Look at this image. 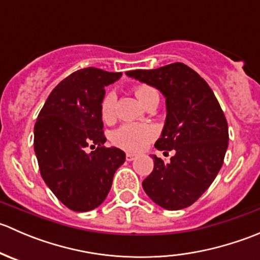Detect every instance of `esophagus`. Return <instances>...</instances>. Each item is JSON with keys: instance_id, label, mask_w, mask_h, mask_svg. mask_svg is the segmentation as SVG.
<instances>
[{"instance_id": "obj_1", "label": "esophagus", "mask_w": 260, "mask_h": 260, "mask_svg": "<svg viewBox=\"0 0 260 260\" xmlns=\"http://www.w3.org/2000/svg\"><path fill=\"white\" fill-rule=\"evenodd\" d=\"M125 158H127V161H133V159L137 158V154L135 153H131V152H128L127 156H125Z\"/></svg>"}]
</instances>
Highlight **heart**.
<instances>
[{"mask_svg": "<svg viewBox=\"0 0 260 260\" xmlns=\"http://www.w3.org/2000/svg\"><path fill=\"white\" fill-rule=\"evenodd\" d=\"M153 91V89L146 85L137 86L135 89V94L140 102H142L145 96ZM114 104L115 98L113 94H108L102 102L101 113L104 122L109 123L114 119ZM152 137H153V129L149 125L127 123L114 131L112 138H113L115 145L122 147V148L128 149V151H138V149L143 148Z\"/></svg>", "mask_w": 260, "mask_h": 260, "instance_id": "heart-1", "label": "heart"}]
</instances>
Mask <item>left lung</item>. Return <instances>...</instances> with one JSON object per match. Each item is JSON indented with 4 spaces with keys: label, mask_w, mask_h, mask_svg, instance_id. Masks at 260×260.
Returning <instances> with one entry per match:
<instances>
[{
    "label": "left lung",
    "mask_w": 260,
    "mask_h": 260,
    "mask_svg": "<svg viewBox=\"0 0 260 260\" xmlns=\"http://www.w3.org/2000/svg\"><path fill=\"white\" fill-rule=\"evenodd\" d=\"M125 74L165 96L166 119L154 147L175 151L169 164L152 154L154 167L143 190L166 210L187 208L208 190L226 153L229 132L219 102L209 84L182 62Z\"/></svg>",
    "instance_id": "left-lung-1"
}]
</instances>
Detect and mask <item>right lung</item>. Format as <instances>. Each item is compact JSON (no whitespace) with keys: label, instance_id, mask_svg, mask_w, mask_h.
<instances>
[{"label":"right lung","instance_id":"right-lung-1","mask_svg":"<svg viewBox=\"0 0 260 260\" xmlns=\"http://www.w3.org/2000/svg\"><path fill=\"white\" fill-rule=\"evenodd\" d=\"M122 73L85 68L60 81L50 93L34 128V148L41 176L70 210L98 208L125 161L117 147H103L102 102L109 84ZM93 144L94 151L85 148Z\"/></svg>","mask_w":260,"mask_h":260}]
</instances>
